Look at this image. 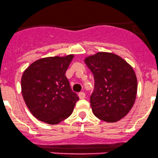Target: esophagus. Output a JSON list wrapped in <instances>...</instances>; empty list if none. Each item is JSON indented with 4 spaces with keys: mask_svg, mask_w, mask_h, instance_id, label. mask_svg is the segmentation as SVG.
<instances>
[{
    "mask_svg": "<svg viewBox=\"0 0 158 158\" xmlns=\"http://www.w3.org/2000/svg\"><path fill=\"white\" fill-rule=\"evenodd\" d=\"M78 96H79V98L80 99H84V98L86 97V94H85V93H84V92H81V93H79V94H78Z\"/></svg>",
    "mask_w": 158,
    "mask_h": 158,
    "instance_id": "34e87169",
    "label": "esophagus"
}]
</instances>
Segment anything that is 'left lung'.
<instances>
[{
	"mask_svg": "<svg viewBox=\"0 0 158 158\" xmlns=\"http://www.w3.org/2000/svg\"><path fill=\"white\" fill-rule=\"evenodd\" d=\"M84 62L94 77V90L89 100L94 115L108 123L122 119L136 97L137 79L133 68L111 52H97Z\"/></svg>",
	"mask_w": 158,
	"mask_h": 158,
	"instance_id": "1",
	"label": "left lung"
}]
</instances>
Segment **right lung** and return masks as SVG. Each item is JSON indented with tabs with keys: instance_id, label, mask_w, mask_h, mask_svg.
<instances>
[{
	"instance_id": "right-lung-1",
	"label": "right lung",
	"mask_w": 158,
	"mask_h": 158,
	"mask_svg": "<svg viewBox=\"0 0 158 158\" xmlns=\"http://www.w3.org/2000/svg\"><path fill=\"white\" fill-rule=\"evenodd\" d=\"M73 58L74 55H69L38 59L23 73V99L34 117L40 121L58 124L73 112L79 97L65 77Z\"/></svg>"
}]
</instances>
